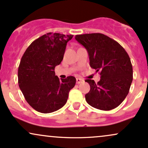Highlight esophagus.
I'll return each instance as SVG.
<instances>
[{"instance_id":"1","label":"esophagus","mask_w":148,"mask_h":148,"mask_svg":"<svg viewBox=\"0 0 148 148\" xmlns=\"http://www.w3.org/2000/svg\"><path fill=\"white\" fill-rule=\"evenodd\" d=\"M84 81V79H81V78H77V79H76V84H81V83H83Z\"/></svg>"}]
</instances>
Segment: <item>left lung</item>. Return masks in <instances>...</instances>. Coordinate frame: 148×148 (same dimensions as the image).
<instances>
[{
	"label": "left lung",
	"instance_id": "8db88e82",
	"mask_svg": "<svg viewBox=\"0 0 148 148\" xmlns=\"http://www.w3.org/2000/svg\"><path fill=\"white\" fill-rule=\"evenodd\" d=\"M76 41L88 51L90 65L100 74V81L86 79L90 86L86 95L88 104L103 111L118 107L128 95L133 80V68L125 49L101 33L76 35Z\"/></svg>",
	"mask_w": 148,
	"mask_h": 148
}]
</instances>
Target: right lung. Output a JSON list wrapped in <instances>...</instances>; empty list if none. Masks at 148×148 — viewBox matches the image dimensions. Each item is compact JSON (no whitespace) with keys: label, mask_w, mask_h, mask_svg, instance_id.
<instances>
[{"label":"right lung","mask_w":148,"mask_h":148,"mask_svg":"<svg viewBox=\"0 0 148 148\" xmlns=\"http://www.w3.org/2000/svg\"><path fill=\"white\" fill-rule=\"evenodd\" d=\"M72 37V35L47 33L32 42L21 58L18 86L27 102L37 111L49 113L60 109L75 86V77L60 80L54 71L63 59L66 45Z\"/></svg>","instance_id":"right-lung-1"}]
</instances>
